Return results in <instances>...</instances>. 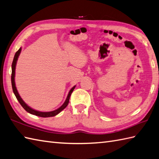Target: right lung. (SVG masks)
<instances>
[{
    "label": "right lung",
    "instance_id": "1",
    "mask_svg": "<svg viewBox=\"0 0 159 159\" xmlns=\"http://www.w3.org/2000/svg\"><path fill=\"white\" fill-rule=\"evenodd\" d=\"M21 50H22V48H20L17 52H16L15 56H14V58H13V61L12 62V65H11V69H12V73H11V85H12V89H13V93L15 94V96L16 97L17 101H19V103H20V105H22V107L25 109V110L30 113V114L34 115V116H39V117H43V118H47V117H52V116H55L57 115L58 114H59L60 112L61 111H62L63 109H64L66 106H67V105L69 104V98L70 95H71V93H73V90L75 89V86H74L70 90L69 93L67 95V97H66V100L65 101V103H63V105L62 106L60 107L58 109H56L54 111H48V112H43V111H39L37 110H34V109H32L31 107H30L29 106H28V105L26 103H25V102H24L22 98L20 97V94L18 93V92L17 90V89L16 87V84H15V70H16V63H17V58H18L21 52Z\"/></svg>",
    "mask_w": 159,
    "mask_h": 159
}]
</instances>
